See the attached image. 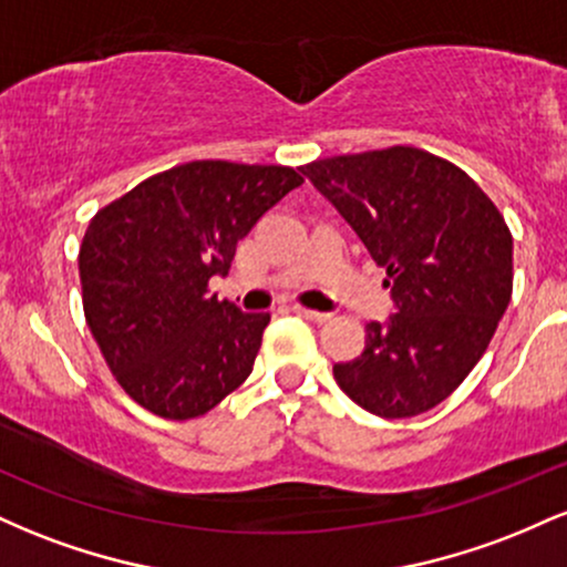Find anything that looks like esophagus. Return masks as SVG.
<instances>
[{
  "instance_id": "34e87169",
  "label": "esophagus",
  "mask_w": 567,
  "mask_h": 567,
  "mask_svg": "<svg viewBox=\"0 0 567 567\" xmlns=\"http://www.w3.org/2000/svg\"><path fill=\"white\" fill-rule=\"evenodd\" d=\"M292 311L309 322H328L330 320V315H322V311H315V309H306V306H301V303H292Z\"/></svg>"
}]
</instances>
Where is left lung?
Masks as SVG:
<instances>
[{
  "instance_id": "8db88e82",
  "label": "left lung",
  "mask_w": 567,
  "mask_h": 567,
  "mask_svg": "<svg viewBox=\"0 0 567 567\" xmlns=\"http://www.w3.org/2000/svg\"><path fill=\"white\" fill-rule=\"evenodd\" d=\"M301 171L386 269L396 315L370 322L341 392L381 419L440 405L472 373L512 298V231L453 162L415 146L315 159Z\"/></svg>"
}]
</instances>
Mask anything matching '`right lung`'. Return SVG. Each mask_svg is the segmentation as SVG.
Instances as JSON below:
<instances>
[{
	"mask_svg": "<svg viewBox=\"0 0 567 567\" xmlns=\"http://www.w3.org/2000/svg\"><path fill=\"white\" fill-rule=\"evenodd\" d=\"M303 184L285 165L199 159L130 188L90 218L82 306L116 383L171 421L210 413L250 375L271 315L210 296L237 243Z\"/></svg>",
	"mask_w": 567,
	"mask_h": 567,
	"instance_id": "add662e5",
	"label": "right lung"
}]
</instances>
